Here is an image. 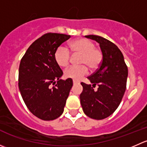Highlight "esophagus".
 Here are the masks:
<instances>
[{"mask_svg":"<svg viewBox=\"0 0 147 147\" xmlns=\"http://www.w3.org/2000/svg\"><path fill=\"white\" fill-rule=\"evenodd\" d=\"M79 82H78V81H77V80H73V84H79Z\"/></svg>","mask_w":147,"mask_h":147,"instance_id":"esophagus-1","label":"esophagus"}]
</instances>
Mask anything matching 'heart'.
<instances>
[{
	"label": "heart",
	"instance_id": "b5f03b06",
	"mask_svg": "<svg viewBox=\"0 0 147 147\" xmlns=\"http://www.w3.org/2000/svg\"><path fill=\"white\" fill-rule=\"evenodd\" d=\"M69 49L73 55H81L79 60L80 66H70L65 69L66 78L79 80L88 72L87 67L91 70H95L101 65L103 55L100 49L95 47L92 41L84 38L75 40L69 44ZM55 60L60 67H65L69 64L71 54L64 46H59L54 54Z\"/></svg>",
	"mask_w": 147,
	"mask_h": 147
}]
</instances>
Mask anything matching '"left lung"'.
Returning a JSON list of instances; mask_svg holds the SVG:
<instances>
[{"label":"left lung","mask_w":147,"mask_h":147,"mask_svg":"<svg viewBox=\"0 0 147 147\" xmlns=\"http://www.w3.org/2000/svg\"><path fill=\"white\" fill-rule=\"evenodd\" d=\"M100 44L103 59L100 67L88 77L91 84L81 82L83 87L80 99L83 112L94 119L110 116L119 107L127 86L128 68L122 53L113 42L101 36L86 35ZM98 86V90L93 87Z\"/></svg>","instance_id":"1"}]
</instances>
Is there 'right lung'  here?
I'll list each match as a JSON object with an SVG mask.
<instances>
[{
  "instance_id": "1",
  "label": "right lung",
  "mask_w": 147,
  "mask_h": 147,
  "mask_svg": "<svg viewBox=\"0 0 147 147\" xmlns=\"http://www.w3.org/2000/svg\"><path fill=\"white\" fill-rule=\"evenodd\" d=\"M69 38L46 33L31 44L20 60L18 87L23 101L32 115L45 121L63 113L72 87L71 78L60 80L63 72L54 57L56 49Z\"/></svg>"
}]
</instances>
